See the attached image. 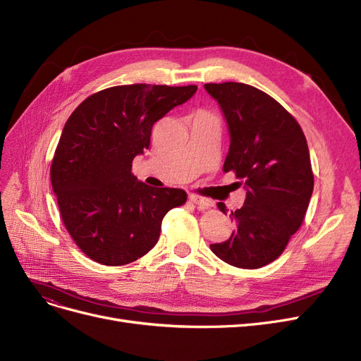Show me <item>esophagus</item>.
Listing matches in <instances>:
<instances>
[{"mask_svg": "<svg viewBox=\"0 0 361 361\" xmlns=\"http://www.w3.org/2000/svg\"><path fill=\"white\" fill-rule=\"evenodd\" d=\"M190 201L199 208V209H208L211 208L212 205V201L208 197H202V196H197V195H190Z\"/></svg>", "mask_w": 361, "mask_h": 361, "instance_id": "obj_1", "label": "esophagus"}]
</instances>
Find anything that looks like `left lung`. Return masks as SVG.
Wrapping results in <instances>:
<instances>
[{
    "label": "left lung",
    "instance_id": "left-lung-1",
    "mask_svg": "<svg viewBox=\"0 0 361 361\" xmlns=\"http://www.w3.org/2000/svg\"><path fill=\"white\" fill-rule=\"evenodd\" d=\"M204 87L229 125L223 171H232L247 189L243 208L231 211L236 231L209 248L236 268L259 269L283 255L305 220L314 190L308 144L298 120L263 90L235 82ZM217 207L228 212L223 202Z\"/></svg>",
    "mask_w": 361,
    "mask_h": 361
}]
</instances>
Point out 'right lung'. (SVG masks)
I'll use <instances>...</instances> for the list:
<instances>
[{
    "label": "right lung",
    "mask_w": 361,
    "mask_h": 361,
    "mask_svg": "<svg viewBox=\"0 0 361 361\" xmlns=\"http://www.w3.org/2000/svg\"><path fill=\"white\" fill-rule=\"evenodd\" d=\"M197 86L123 85L87 97L66 120L50 166L61 219L93 262L122 266L157 243L166 212L188 201L181 189L150 188L132 160L150 147L153 125Z\"/></svg>",
    "instance_id": "obj_1"
}]
</instances>
